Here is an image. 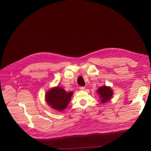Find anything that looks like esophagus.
<instances>
[{
  "instance_id": "1",
  "label": "esophagus",
  "mask_w": 151,
  "mask_h": 151,
  "mask_svg": "<svg viewBox=\"0 0 151 151\" xmlns=\"http://www.w3.org/2000/svg\"><path fill=\"white\" fill-rule=\"evenodd\" d=\"M80 90H81V91H84V90L85 89V88H84V87H80Z\"/></svg>"
}]
</instances>
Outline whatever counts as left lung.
Masks as SVG:
<instances>
[{
    "instance_id": "left-lung-1",
    "label": "left lung",
    "mask_w": 151,
    "mask_h": 151,
    "mask_svg": "<svg viewBox=\"0 0 151 151\" xmlns=\"http://www.w3.org/2000/svg\"><path fill=\"white\" fill-rule=\"evenodd\" d=\"M97 92L99 95V99L101 101V103H104L109 101L113 96V90L109 86H103L97 90Z\"/></svg>"
}]
</instances>
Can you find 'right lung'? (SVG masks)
I'll return each mask as SVG.
<instances>
[{
  "label": "right lung",
  "mask_w": 151,
  "mask_h": 151,
  "mask_svg": "<svg viewBox=\"0 0 151 151\" xmlns=\"http://www.w3.org/2000/svg\"><path fill=\"white\" fill-rule=\"evenodd\" d=\"M73 93L65 91L62 87H54L46 92L45 101L51 108L62 112L67 108Z\"/></svg>",
  "instance_id": "1"
}]
</instances>
